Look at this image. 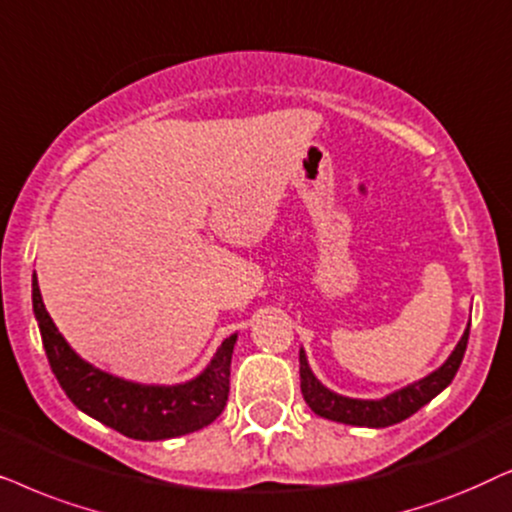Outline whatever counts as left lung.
<instances>
[{
  "mask_svg": "<svg viewBox=\"0 0 512 512\" xmlns=\"http://www.w3.org/2000/svg\"><path fill=\"white\" fill-rule=\"evenodd\" d=\"M468 332L470 323L463 332L461 342L456 344L452 356L445 360V365L428 374V377L414 381V384L400 388L391 395L381 400H358V398H346L330 388H325L316 379V374L311 372L306 353L299 351V379H302V395L306 405L311 407L318 417L339 421V424H351V426H367V428H386L398 424L407 417H412L414 412H419L421 407L438 395L440 391L452 384L456 370H459L463 353L468 346Z\"/></svg>",
  "mask_w": 512,
  "mask_h": 512,
  "instance_id": "left-lung-1",
  "label": "left lung"
}]
</instances>
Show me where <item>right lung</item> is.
<instances>
[{
  "mask_svg": "<svg viewBox=\"0 0 512 512\" xmlns=\"http://www.w3.org/2000/svg\"><path fill=\"white\" fill-rule=\"evenodd\" d=\"M32 309L42 332L46 358L67 398L121 435L133 440H168L201 431L220 417L229 398L231 353L236 335L227 337L199 377L175 386L135 384L81 360L60 335L32 276Z\"/></svg>",
  "mask_w": 512,
  "mask_h": 512,
  "instance_id": "obj_1",
  "label": "right lung"
}]
</instances>
